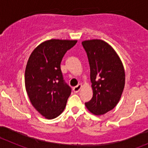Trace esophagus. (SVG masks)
<instances>
[{
    "label": "esophagus",
    "mask_w": 148,
    "mask_h": 148,
    "mask_svg": "<svg viewBox=\"0 0 148 148\" xmlns=\"http://www.w3.org/2000/svg\"><path fill=\"white\" fill-rule=\"evenodd\" d=\"M82 84H79L77 86H76V87H74V88H73V91L74 92H78L80 90H81V88H82Z\"/></svg>",
    "instance_id": "1"
}]
</instances>
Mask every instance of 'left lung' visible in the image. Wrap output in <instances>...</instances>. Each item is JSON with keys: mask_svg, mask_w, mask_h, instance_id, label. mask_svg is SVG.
Returning a JSON list of instances; mask_svg holds the SVG:
<instances>
[{"mask_svg": "<svg viewBox=\"0 0 148 148\" xmlns=\"http://www.w3.org/2000/svg\"><path fill=\"white\" fill-rule=\"evenodd\" d=\"M82 43L88 57L93 93L85 106L94 115H104L116 107L124 91V65L115 50L104 40H88Z\"/></svg>", "mask_w": 148, "mask_h": 148, "instance_id": "obj_1", "label": "left lung"}]
</instances>
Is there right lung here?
Instances as JSON below:
<instances>
[{
  "mask_svg": "<svg viewBox=\"0 0 148 148\" xmlns=\"http://www.w3.org/2000/svg\"><path fill=\"white\" fill-rule=\"evenodd\" d=\"M76 40L44 41L32 52L25 69V88L33 107L47 119L64 111L71 92L63 80L61 63Z\"/></svg>",
  "mask_w": 148,
  "mask_h": 148,
  "instance_id": "add662e5",
  "label": "right lung"
}]
</instances>
